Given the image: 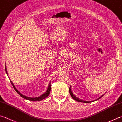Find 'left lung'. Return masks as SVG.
<instances>
[{"label": "left lung", "instance_id": "left-lung-1", "mask_svg": "<svg viewBox=\"0 0 122 122\" xmlns=\"http://www.w3.org/2000/svg\"><path fill=\"white\" fill-rule=\"evenodd\" d=\"M71 86H70V87H69V93H70V95L71 96V97H72V98L74 100H76V101H78V102H81V103H91V102H94V100H93V101H85V100H82V99H79V98H78V97H76V96H75L74 94H73V93L72 92V91H71ZM104 95V94H103V95H102L99 98H98L97 99H96L95 100H97L98 99H99L100 98H102V97H103V96Z\"/></svg>", "mask_w": 122, "mask_h": 122}]
</instances>
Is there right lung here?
Listing matches in <instances>:
<instances>
[{"label": "right lung", "mask_w": 122, "mask_h": 122, "mask_svg": "<svg viewBox=\"0 0 122 122\" xmlns=\"http://www.w3.org/2000/svg\"><path fill=\"white\" fill-rule=\"evenodd\" d=\"M6 66V65H5ZM6 67V66H5ZM5 71H6V74L7 75V69H6V67H5ZM10 82L11 84H12V86L13 87V88L15 90V91L18 93V94H19V96L22 97V98H24V99H27V100H31V101H40V100H42L44 99H45L46 98H47V97L49 95V93H50V92H51V81H50L49 83V85H48V88H47V91H46L45 93H44L43 94H42V95H41L39 97H34V98H32V97H26L25 96L23 95L22 93H21L20 92H19V91L17 90V89L16 88V87L15 86L14 84H13V82L12 81L10 80Z\"/></svg>", "instance_id": "add662e5"}]
</instances>
